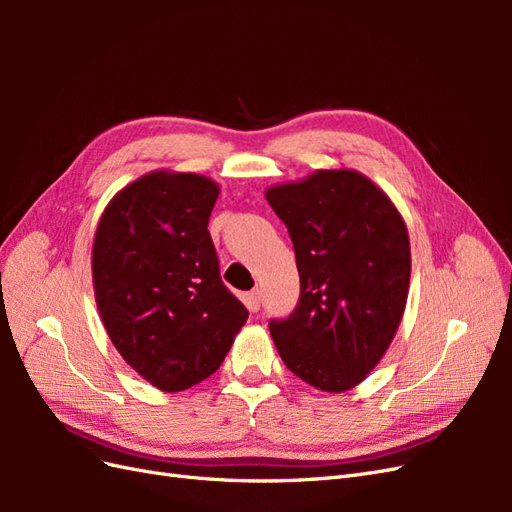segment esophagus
<instances>
[{"label": "esophagus", "instance_id": "esophagus-1", "mask_svg": "<svg viewBox=\"0 0 512 512\" xmlns=\"http://www.w3.org/2000/svg\"><path fill=\"white\" fill-rule=\"evenodd\" d=\"M243 301H245V305H247V309H250V312H258V309H260V292L258 290L247 292Z\"/></svg>", "mask_w": 512, "mask_h": 512}]
</instances>
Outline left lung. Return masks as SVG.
<instances>
[{"instance_id": "8db88e82", "label": "left lung", "mask_w": 512, "mask_h": 512, "mask_svg": "<svg viewBox=\"0 0 512 512\" xmlns=\"http://www.w3.org/2000/svg\"><path fill=\"white\" fill-rule=\"evenodd\" d=\"M294 245L299 303L269 331L282 361L320 391L342 393L378 365L404 316L410 239L399 211L356 170H316L267 190Z\"/></svg>"}]
</instances>
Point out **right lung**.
I'll list each match as a JSON object with an SVG mask.
<instances>
[{
  "instance_id": "right-lung-1",
  "label": "right lung",
  "mask_w": 512,
  "mask_h": 512,
  "mask_svg": "<svg viewBox=\"0 0 512 512\" xmlns=\"http://www.w3.org/2000/svg\"><path fill=\"white\" fill-rule=\"evenodd\" d=\"M218 183L156 170L104 209L91 252L104 329L117 352L166 393L218 371L247 320L220 277L207 230Z\"/></svg>"
}]
</instances>
